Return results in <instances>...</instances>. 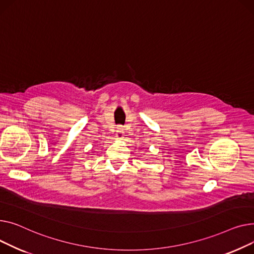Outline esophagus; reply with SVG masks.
<instances>
[{
	"label": "esophagus",
	"mask_w": 254,
	"mask_h": 254,
	"mask_svg": "<svg viewBox=\"0 0 254 254\" xmlns=\"http://www.w3.org/2000/svg\"><path fill=\"white\" fill-rule=\"evenodd\" d=\"M124 129H123V127H118V129H117V133H116V137H117V139H119V140H122L123 138H124Z\"/></svg>",
	"instance_id": "obj_1"
}]
</instances>
